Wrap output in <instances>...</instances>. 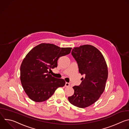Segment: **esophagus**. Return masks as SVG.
I'll return each mask as SVG.
<instances>
[{
    "mask_svg": "<svg viewBox=\"0 0 129 129\" xmlns=\"http://www.w3.org/2000/svg\"><path fill=\"white\" fill-rule=\"evenodd\" d=\"M65 86L66 87H69V86H70V84H69V83L66 82V83H65Z\"/></svg>",
    "mask_w": 129,
    "mask_h": 129,
    "instance_id": "esophagus-1",
    "label": "esophagus"
}]
</instances>
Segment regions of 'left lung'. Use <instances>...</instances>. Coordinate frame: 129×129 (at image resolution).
<instances>
[{
  "label": "left lung",
  "mask_w": 129,
  "mask_h": 129,
  "mask_svg": "<svg viewBox=\"0 0 129 129\" xmlns=\"http://www.w3.org/2000/svg\"><path fill=\"white\" fill-rule=\"evenodd\" d=\"M71 54L77 62L79 72L84 78L81 79L80 85L73 87L74 94L68 99L73 105L84 108L94 104L103 93L108 78V68L103 54L93 46L75 47Z\"/></svg>",
  "instance_id": "1"
}]
</instances>
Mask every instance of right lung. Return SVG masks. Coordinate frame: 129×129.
Listing matches in <instances>:
<instances>
[{
    "label": "right lung",
    "mask_w": 129,
    "mask_h": 129,
    "mask_svg": "<svg viewBox=\"0 0 129 129\" xmlns=\"http://www.w3.org/2000/svg\"><path fill=\"white\" fill-rule=\"evenodd\" d=\"M71 50V47L41 43L27 54L20 66V80L30 99L36 102L45 101L58 87L65 85L63 79L52 77L49 72L57 67L58 59L69 54Z\"/></svg>",
    "instance_id": "right-lung-1"
}]
</instances>
